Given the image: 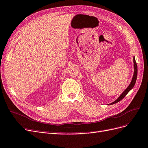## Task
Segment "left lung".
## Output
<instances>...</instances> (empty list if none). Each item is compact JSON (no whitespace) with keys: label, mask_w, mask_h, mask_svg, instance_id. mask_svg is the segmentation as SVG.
I'll list each match as a JSON object with an SVG mask.
<instances>
[{"label":"left lung","mask_w":148,"mask_h":148,"mask_svg":"<svg viewBox=\"0 0 148 148\" xmlns=\"http://www.w3.org/2000/svg\"><path fill=\"white\" fill-rule=\"evenodd\" d=\"M133 63H134V74H133V79H132V82L130 83V84L129 85V86H128L127 87V88L125 90L124 92H123L122 95H121L120 97H119L115 101H114L113 103H111L110 104H115L119 101H120L121 100H122L123 98H124L127 94L130 92V90L133 88V87H134V85L135 84V82H136V78H137V73H138V68H137V64H136V61H135V57L133 58Z\"/></svg>","instance_id":"obj_1"}]
</instances>
